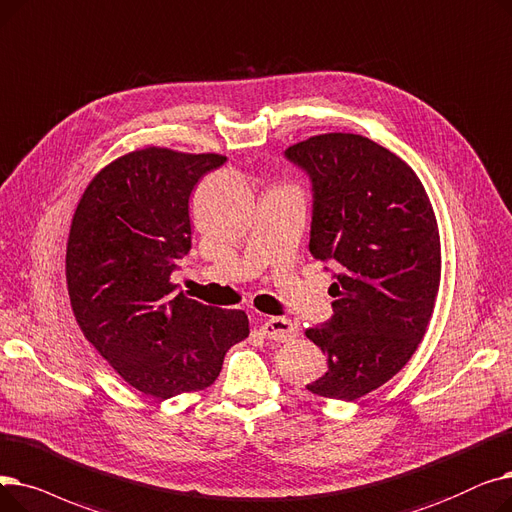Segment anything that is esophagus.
<instances>
[{
	"label": "esophagus",
	"mask_w": 512,
	"mask_h": 512,
	"mask_svg": "<svg viewBox=\"0 0 512 512\" xmlns=\"http://www.w3.org/2000/svg\"><path fill=\"white\" fill-rule=\"evenodd\" d=\"M298 323L285 319V316H271L260 323V333L275 342H287V339L298 335Z\"/></svg>",
	"instance_id": "obj_1"
}]
</instances>
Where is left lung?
I'll use <instances>...</instances> for the list:
<instances>
[{
	"mask_svg": "<svg viewBox=\"0 0 512 512\" xmlns=\"http://www.w3.org/2000/svg\"><path fill=\"white\" fill-rule=\"evenodd\" d=\"M285 158L312 181L310 254L339 269L333 316L306 329L327 354V373L306 389L352 402L419 348L440 289V231L415 170L369 137L314 135Z\"/></svg>",
	"mask_w": 512,
	"mask_h": 512,
	"instance_id": "obj_1",
	"label": "left lung"
}]
</instances>
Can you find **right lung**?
I'll list each match as a JSON object with an SVG mask.
<instances>
[{
	"mask_svg": "<svg viewBox=\"0 0 512 512\" xmlns=\"http://www.w3.org/2000/svg\"><path fill=\"white\" fill-rule=\"evenodd\" d=\"M221 154L143 148L87 185L72 216L66 283L75 319L112 369L160 400L200 392L250 333L243 310L185 298L170 283L191 250L189 198Z\"/></svg>",
	"mask_w": 512,
	"mask_h": 512,
	"instance_id": "obj_1",
	"label": "right lung"
}]
</instances>
